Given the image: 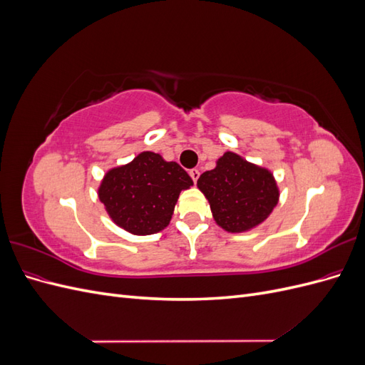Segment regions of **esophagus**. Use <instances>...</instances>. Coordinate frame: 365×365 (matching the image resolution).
Listing matches in <instances>:
<instances>
[{"mask_svg":"<svg viewBox=\"0 0 365 365\" xmlns=\"http://www.w3.org/2000/svg\"><path fill=\"white\" fill-rule=\"evenodd\" d=\"M190 176H192L193 182H196L197 178H200V170H197V169H192V170H190Z\"/></svg>","mask_w":365,"mask_h":365,"instance_id":"esophagus-1","label":"esophagus"}]
</instances>
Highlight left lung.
<instances>
[{
	"label": "left lung",
	"mask_w": 365,
	"mask_h": 365,
	"mask_svg": "<svg viewBox=\"0 0 365 365\" xmlns=\"http://www.w3.org/2000/svg\"><path fill=\"white\" fill-rule=\"evenodd\" d=\"M215 222L228 233H245L268 219L279 204L280 190L269 169L235 152L217 158L216 168L197 180Z\"/></svg>",
	"instance_id": "1"
}]
</instances>
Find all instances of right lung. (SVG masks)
<instances>
[{
    "label": "right lung",
    "instance_id": "obj_1",
    "mask_svg": "<svg viewBox=\"0 0 365 365\" xmlns=\"http://www.w3.org/2000/svg\"><path fill=\"white\" fill-rule=\"evenodd\" d=\"M193 181L178 163L141 152L128 164L109 169L98 200L113 222L135 236L155 235L169 225L180 193Z\"/></svg>",
    "mask_w": 365,
    "mask_h": 365
}]
</instances>
